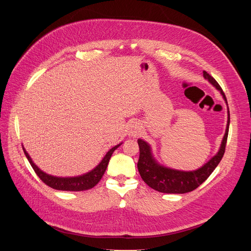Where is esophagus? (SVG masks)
<instances>
[{"label": "esophagus", "mask_w": 251, "mask_h": 251, "mask_svg": "<svg viewBox=\"0 0 251 251\" xmlns=\"http://www.w3.org/2000/svg\"><path fill=\"white\" fill-rule=\"evenodd\" d=\"M139 126H138V124L136 123V122H131L130 123V126H129V134L130 135H137L138 133H139Z\"/></svg>", "instance_id": "obj_1"}]
</instances>
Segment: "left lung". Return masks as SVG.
Segmentation results:
<instances>
[{
    "instance_id": "1",
    "label": "left lung",
    "mask_w": 251,
    "mask_h": 251,
    "mask_svg": "<svg viewBox=\"0 0 251 251\" xmlns=\"http://www.w3.org/2000/svg\"><path fill=\"white\" fill-rule=\"evenodd\" d=\"M203 77L221 92L223 98L227 104L226 97L222 87L217 82V80L211 77L206 71H203ZM229 121L230 118L227 107V124L219 152L208 162H206L202 167L195 171L175 170L159 164L158 161L153 156L152 149L151 146L149 145V143L142 139H138L140 156L137 167L143 181H144L150 188L160 193L186 194L196 190L209 176V175L217 168V166L220 164L221 160L224 157L228 135Z\"/></svg>"
}]
</instances>
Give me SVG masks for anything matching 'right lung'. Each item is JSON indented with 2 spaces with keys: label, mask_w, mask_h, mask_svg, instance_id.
I'll return each instance as SVG.
<instances>
[{
  "label": "right lung",
  "mask_w": 251,
  "mask_h": 251,
  "mask_svg": "<svg viewBox=\"0 0 251 251\" xmlns=\"http://www.w3.org/2000/svg\"><path fill=\"white\" fill-rule=\"evenodd\" d=\"M122 144H120L114 146L113 148H111L108 152L106 153V155L104 156V158L102 159V161L90 172L83 174L81 176H67V177H63V176H51L49 175L47 173H45L44 171H42L37 165H35L31 158L29 157L28 153L25 151V149L23 147V150L25 152V155L26 157V159L28 160L30 166L32 167L33 171L35 172L39 176V177L41 180L48 185L49 187L54 189V190H59V191H69V192H80V191H86L89 189H92L94 186H96L98 184V182L101 180L102 176L104 175L107 166H108L109 160L113 154V152Z\"/></svg>",
  "instance_id": "right-lung-1"
}]
</instances>
